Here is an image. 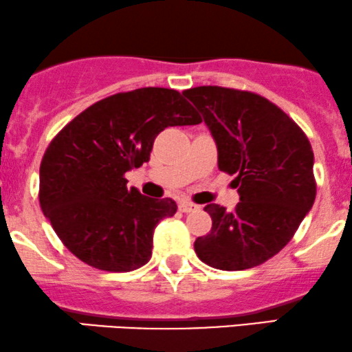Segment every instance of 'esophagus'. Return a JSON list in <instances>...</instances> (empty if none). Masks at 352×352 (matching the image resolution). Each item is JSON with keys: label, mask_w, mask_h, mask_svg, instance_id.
<instances>
[{"label": "esophagus", "mask_w": 352, "mask_h": 352, "mask_svg": "<svg viewBox=\"0 0 352 352\" xmlns=\"http://www.w3.org/2000/svg\"><path fill=\"white\" fill-rule=\"evenodd\" d=\"M197 206L192 204V202L189 201H181L179 202V210L181 212H192V210H196Z\"/></svg>", "instance_id": "obj_1"}]
</instances>
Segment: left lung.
Masks as SVG:
<instances>
[{
    "label": "left lung",
    "instance_id": "1",
    "mask_svg": "<svg viewBox=\"0 0 352 352\" xmlns=\"http://www.w3.org/2000/svg\"><path fill=\"white\" fill-rule=\"evenodd\" d=\"M183 95L202 113L217 146V166L237 175L234 210L204 208L212 229L194 250L219 270H245L267 262L292 241L313 208L316 183L311 144L293 120L257 94L194 87Z\"/></svg>",
    "mask_w": 352,
    "mask_h": 352
}]
</instances>
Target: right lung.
<instances>
[{
    "instance_id": "obj_1",
    "label": "right lung",
    "mask_w": 352,
    "mask_h": 352,
    "mask_svg": "<svg viewBox=\"0 0 352 352\" xmlns=\"http://www.w3.org/2000/svg\"><path fill=\"white\" fill-rule=\"evenodd\" d=\"M197 123L177 90L144 87L103 98L62 128L39 169L41 209L62 243L100 270L143 267L156 226L177 206L128 188L125 173L150 161L164 128Z\"/></svg>"
}]
</instances>
